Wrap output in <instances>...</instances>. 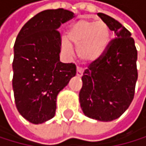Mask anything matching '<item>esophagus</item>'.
I'll list each match as a JSON object with an SVG mask.
<instances>
[{"label": "esophagus", "mask_w": 146, "mask_h": 146, "mask_svg": "<svg viewBox=\"0 0 146 146\" xmlns=\"http://www.w3.org/2000/svg\"><path fill=\"white\" fill-rule=\"evenodd\" d=\"M77 75L78 77H81L83 75V69L81 68H77Z\"/></svg>", "instance_id": "1"}]
</instances>
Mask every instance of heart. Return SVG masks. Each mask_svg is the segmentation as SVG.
<instances>
[{
  "label": "heart",
  "instance_id": "b5f03b06",
  "mask_svg": "<svg viewBox=\"0 0 146 146\" xmlns=\"http://www.w3.org/2000/svg\"><path fill=\"white\" fill-rule=\"evenodd\" d=\"M110 37V31L103 22H96L89 19H80L69 27L68 38L61 41L65 52H72V42L78 46L79 58L85 62L94 61L103 54ZM70 41V42L69 41Z\"/></svg>",
  "mask_w": 146,
  "mask_h": 146
}]
</instances>
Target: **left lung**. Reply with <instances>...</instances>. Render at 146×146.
I'll list each match as a JSON object with an SVG mask.
<instances>
[{
    "mask_svg": "<svg viewBox=\"0 0 146 146\" xmlns=\"http://www.w3.org/2000/svg\"><path fill=\"white\" fill-rule=\"evenodd\" d=\"M99 16L114 32L115 38L83 73L79 102L86 116L111 121L123 114L133 100L138 78L137 50L124 26L107 14L100 13Z\"/></svg>",
    "mask_w": 146,
    "mask_h": 146,
    "instance_id": "1",
    "label": "left lung"
}]
</instances>
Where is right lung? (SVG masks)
<instances>
[{"mask_svg":"<svg viewBox=\"0 0 146 146\" xmlns=\"http://www.w3.org/2000/svg\"><path fill=\"white\" fill-rule=\"evenodd\" d=\"M74 13L62 8L37 13L23 26L14 44L13 89L19 113L35 124L55 116L56 96L76 75L73 63H62L57 30Z\"/></svg>","mask_w":146,"mask_h":146,"instance_id":"1","label":"right lung"}]
</instances>
